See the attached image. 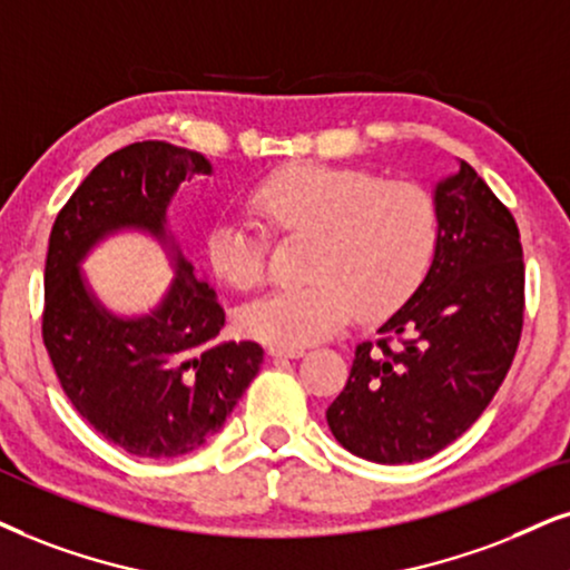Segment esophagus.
Returning <instances> with one entry per match:
<instances>
[{
	"label": "esophagus",
	"instance_id": "34e87169",
	"mask_svg": "<svg viewBox=\"0 0 570 570\" xmlns=\"http://www.w3.org/2000/svg\"><path fill=\"white\" fill-rule=\"evenodd\" d=\"M268 355L271 357H302L305 355V350L302 347H268Z\"/></svg>",
	"mask_w": 570,
	"mask_h": 570
}]
</instances>
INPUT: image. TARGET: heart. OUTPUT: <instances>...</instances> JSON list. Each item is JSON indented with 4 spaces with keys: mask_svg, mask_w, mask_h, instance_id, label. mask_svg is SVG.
Masks as SVG:
<instances>
[{
    "mask_svg": "<svg viewBox=\"0 0 570 570\" xmlns=\"http://www.w3.org/2000/svg\"><path fill=\"white\" fill-rule=\"evenodd\" d=\"M249 213L271 236L309 234L305 286L273 289L242 307L244 334L305 347L336 334L352 313L376 318L413 297L439 247V213L415 181L344 165L297 163L249 191ZM207 263L223 284L252 289L265 273V236L239 218L207 234Z\"/></svg>",
    "mask_w": 570,
    "mask_h": 570,
    "instance_id": "obj_1",
    "label": "heart"
}]
</instances>
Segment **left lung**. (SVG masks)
Listing matches in <instances>:
<instances>
[{
  "label": "left lung",
  "mask_w": 570,
  "mask_h": 570,
  "mask_svg": "<svg viewBox=\"0 0 570 570\" xmlns=\"http://www.w3.org/2000/svg\"><path fill=\"white\" fill-rule=\"evenodd\" d=\"M434 205L439 247L429 276L379 328L376 344H357L347 386L326 410L336 442L373 463H415L465 434L521 342L515 218L463 160L436 184Z\"/></svg>",
  "instance_id": "left-lung-1"
}]
</instances>
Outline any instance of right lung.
<instances>
[{"label":"right lung","mask_w":570,"mask_h":570,"mask_svg":"<svg viewBox=\"0 0 570 570\" xmlns=\"http://www.w3.org/2000/svg\"><path fill=\"white\" fill-rule=\"evenodd\" d=\"M199 153L136 141L107 155L65 202L49 234L41 336L62 392L107 442L139 458H178L218 434L257 376V342H215L226 313L170 242L168 205ZM134 227L169 247L177 278L153 314L126 320L92 297L80 273L91 246Z\"/></svg>","instance_id":"right-lung-1"}]
</instances>
